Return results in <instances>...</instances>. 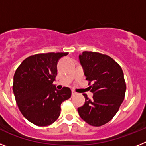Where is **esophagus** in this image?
<instances>
[{
	"instance_id": "obj_1",
	"label": "esophagus",
	"mask_w": 146,
	"mask_h": 146,
	"mask_svg": "<svg viewBox=\"0 0 146 146\" xmlns=\"http://www.w3.org/2000/svg\"><path fill=\"white\" fill-rule=\"evenodd\" d=\"M76 95H77V93L75 92L74 91H72V96H76Z\"/></svg>"
}]
</instances>
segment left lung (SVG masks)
I'll list each match as a JSON object with an SVG mask.
<instances>
[{
	"instance_id": "8db88e82",
	"label": "left lung",
	"mask_w": 146,
	"mask_h": 146,
	"mask_svg": "<svg viewBox=\"0 0 146 146\" xmlns=\"http://www.w3.org/2000/svg\"><path fill=\"white\" fill-rule=\"evenodd\" d=\"M89 89L94 94L77 109L80 116L93 126H101L115 116L126 93L123 72L119 64L107 55L85 51L79 55Z\"/></svg>"
}]
</instances>
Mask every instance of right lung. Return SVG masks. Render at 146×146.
<instances>
[{"mask_svg": "<svg viewBox=\"0 0 146 146\" xmlns=\"http://www.w3.org/2000/svg\"><path fill=\"white\" fill-rule=\"evenodd\" d=\"M68 52L33 55L22 62L14 75L13 92L23 115L38 126L52 124L60 114V104L71 97L68 87L57 90L53 81L57 64Z\"/></svg>", "mask_w": 146, "mask_h": 146, "instance_id": "add662e5", "label": "right lung"}]
</instances>
